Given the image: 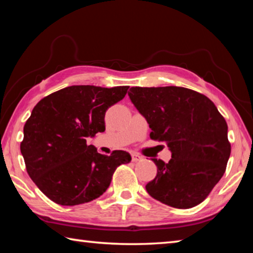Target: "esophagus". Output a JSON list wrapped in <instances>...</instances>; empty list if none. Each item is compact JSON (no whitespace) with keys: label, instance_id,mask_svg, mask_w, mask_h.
<instances>
[{"label":"esophagus","instance_id":"obj_1","mask_svg":"<svg viewBox=\"0 0 253 253\" xmlns=\"http://www.w3.org/2000/svg\"><path fill=\"white\" fill-rule=\"evenodd\" d=\"M142 156L139 155V154H137V153H131V161L132 162H139L140 160H142Z\"/></svg>","mask_w":253,"mask_h":253}]
</instances>
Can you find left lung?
I'll list each match as a JSON object with an SVG mask.
<instances>
[{"instance_id": "1", "label": "left lung", "mask_w": 253, "mask_h": 253, "mask_svg": "<svg viewBox=\"0 0 253 253\" xmlns=\"http://www.w3.org/2000/svg\"><path fill=\"white\" fill-rule=\"evenodd\" d=\"M134 106L146 119L154 140L165 142L172 158H153L155 178L148 194L177 209H190L208 198L225 172L231 145L228 125L207 96L183 87H131Z\"/></svg>"}]
</instances>
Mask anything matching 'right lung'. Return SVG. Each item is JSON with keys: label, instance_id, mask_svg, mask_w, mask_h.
I'll return each instance as SVG.
<instances>
[{"label": "right lung", "instance_id": "right-lung-1", "mask_svg": "<svg viewBox=\"0 0 253 253\" xmlns=\"http://www.w3.org/2000/svg\"><path fill=\"white\" fill-rule=\"evenodd\" d=\"M128 85L102 88L70 85L44 97L23 128L21 153L29 176L60 205H78L99 198L129 153L101 155L87 137L105 131L107 109L121 101Z\"/></svg>", "mask_w": 253, "mask_h": 253}]
</instances>
